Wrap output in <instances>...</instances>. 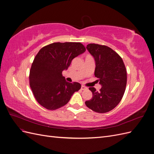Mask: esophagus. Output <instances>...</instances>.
Here are the masks:
<instances>
[{"label": "esophagus", "mask_w": 154, "mask_h": 154, "mask_svg": "<svg viewBox=\"0 0 154 154\" xmlns=\"http://www.w3.org/2000/svg\"><path fill=\"white\" fill-rule=\"evenodd\" d=\"M87 87H85V86H84V85H82V87H81V89L82 90H85V89H87Z\"/></svg>", "instance_id": "esophagus-1"}]
</instances>
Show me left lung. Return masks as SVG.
<instances>
[{
    "label": "left lung",
    "instance_id": "obj_1",
    "mask_svg": "<svg viewBox=\"0 0 154 154\" xmlns=\"http://www.w3.org/2000/svg\"><path fill=\"white\" fill-rule=\"evenodd\" d=\"M87 49L94 58V75L102 86L100 91L89 87L92 97L85 101L86 106L98 113L114 109L122 100L127 85V70L122 58L106 45L89 44Z\"/></svg>",
    "mask_w": 154,
    "mask_h": 154
}]
</instances>
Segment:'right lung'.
Returning a JSON list of instances; mask_svg holds the SVG:
<instances>
[{"mask_svg":"<svg viewBox=\"0 0 154 154\" xmlns=\"http://www.w3.org/2000/svg\"><path fill=\"white\" fill-rule=\"evenodd\" d=\"M85 48L80 42H55L42 48L32 63L29 85L38 103L48 110L66 105L80 83H69L62 76L72 59L83 53Z\"/></svg>","mask_w":154,"mask_h":154,"instance_id":"obj_1","label":"right lung"}]
</instances>
